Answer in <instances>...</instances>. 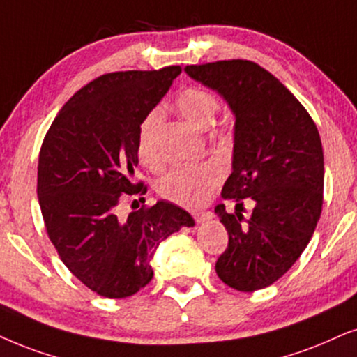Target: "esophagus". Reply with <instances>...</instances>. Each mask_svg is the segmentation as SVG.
<instances>
[{"label": "esophagus", "mask_w": 357, "mask_h": 357, "mask_svg": "<svg viewBox=\"0 0 357 357\" xmlns=\"http://www.w3.org/2000/svg\"><path fill=\"white\" fill-rule=\"evenodd\" d=\"M212 218H214V214H212L211 211H197V212H194V219H196L197 224L207 222V220H211Z\"/></svg>", "instance_id": "obj_1"}]
</instances>
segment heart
Here are the masks:
<instances>
[{"label": "heart", "instance_id": "1", "mask_svg": "<svg viewBox=\"0 0 357 357\" xmlns=\"http://www.w3.org/2000/svg\"><path fill=\"white\" fill-rule=\"evenodd\" d=\"M174 105L178 114L197 130L209 128L219 110L218 97L209 90L199 87H189L179 92ZM158 123H160V110H153L139 125L138 156L146 165L155 163L153 135ZM219 171L214 165H181L169 169L158 181L156 189L165 199L186 207H196L209 199L211 192L219 184Z\"/></svg>", "mask_w": 357, "mask_h": 357}]
</instances>
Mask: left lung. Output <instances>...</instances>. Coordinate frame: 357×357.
<instances>
[{"label": "left lung", "mask_w": 357, "mask_h": 357, "mask_svg": "<svg viewBox=\"0 0 357 357\" xmlns=\"http://www.w3.org/2000/svg\"><path fill=\"white\" fill-rule=\"evenodd\" d=\"M196 82L218 92L236 116L232 173L215 214L229 234V245L215 272L225 285L255 291L288 272L306 249L323 206V146L305 107L277 77L250 61L186 66ZM255 211L247 221L241 199Z\"/></svg>", "instance_id": "1"}]
</instances>
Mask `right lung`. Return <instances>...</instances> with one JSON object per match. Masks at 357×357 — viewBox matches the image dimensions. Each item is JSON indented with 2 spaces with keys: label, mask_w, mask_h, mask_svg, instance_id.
<instances>
[{
  "label": "right lung",
  "mask_w": 357,
  "mask_h": 357,
  "mask_svg": "<svg viewBox=\"0 0 357 357\" xmlns=\"http://www.w3.org/2000/svg\"><path fill=\"white\" fill-rule=\"evenodd\" d=\"M181 67L105 74L59 110L44 138L38 197L47 236L66 267L105 298L132 296L153 278L160 243L192 227L188 211L165 199L116 214L135 184L139 125L166 96Z\"/></svg>",
  "instance_id": "right-lung-1"
}]
</instances>
